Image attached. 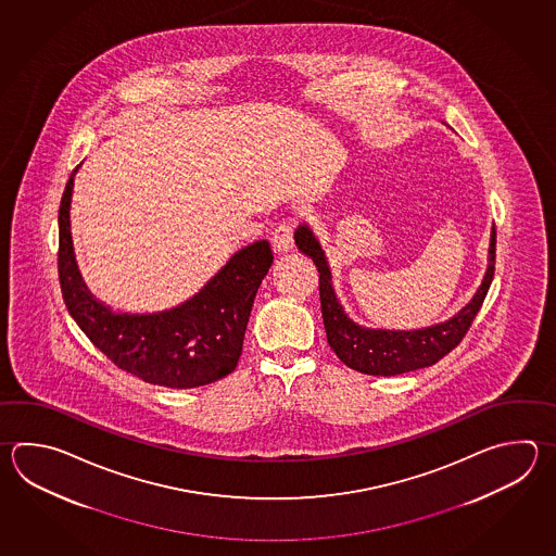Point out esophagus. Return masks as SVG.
<instances>
[{
  "instance_id": "34e87169",
  "label": "esophagus",
  "mask_w": 556,
  "mask_h": 556,
  "mask_svg": "<svg viewBox=\"0 0 556 556\" xmlns=\"http://www.w3.org/2000/svg\"><path fill=\"white\" fill-rule=\"evenodd\" d=\"M271 243L275 253H289L293 250V226L281 224L277 227L275 233H273Z\"/></svg>"
}]
</instances>
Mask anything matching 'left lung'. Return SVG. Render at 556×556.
I'll return each instance as SVG.
<instances>
[{"label": "left lung", "instance_id": "left-lung-1", "mask_svg": "<svg viewBox=\"0 0 556 556\" xmlns=\"http://www.w3.org/2000/svg\"><path fill=\"white\" fill-rule=\"evenodd\" d=\"M295 243L299 251L305 253L306 257H311L317 265L320 311L330 349L337 352V356L349 368L370 376H397L419 370L438 363L447 352L454 351L483 305V299L488 295L489 285L493 281L495 271L493 226L485 275L471 301L462 311H457L454 317L424 329H370L354 323L346 315L344 306L340 305L339 295L332 283L329 260L315 231L306 222L296 227Z\"/></svg>", "mask_w": 556, "mask_h": 556}]
</instances>
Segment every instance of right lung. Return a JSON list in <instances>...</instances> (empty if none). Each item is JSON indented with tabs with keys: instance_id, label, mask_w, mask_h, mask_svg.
<instances>
[{
	"instance_id": "right-lung-1",
	"label": "right lung",
	"mask_w": 556,
	"mask_h": 556,
	"mask_svg": "<svg viewBox=\"0 0 556 556\" xmlns=\"http://www.w3.org/2000/svg\"><path fill=\"white\" fill-rule=\"evenodd\" d=\"M75 168L59 207V281L71 317L118 368L148 384L198 388L238 366L251 306L273 253L265 239L236 251L207 283L180 305L156 313L116 311L83 281L71 236Z\"/></svg>"
}]
</instances>
